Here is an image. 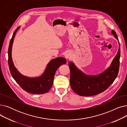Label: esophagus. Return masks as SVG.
Here are the masks:
<instances>
[{
  "mask_svg": "<svg viewBox=\"0 0 127 127\" xmlns=\"http://www.w3.org/2000/svg\"><path fill=\"white\" fill-rule=\"evenodd\" d=\"M65 58H66V59H71V58H72V55H71V53H70V52H67L65 54Z\"/></svg>",
  "mask_w": 127,
  "mask_h": 127,
  "instance_id": "obj_1",
  "label": "esophagus"
}]
</instances>
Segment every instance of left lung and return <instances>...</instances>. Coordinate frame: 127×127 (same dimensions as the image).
<instances>
[{
  "label": "left lung",
  "instance_id": "1",
  "mask_svg": "<svg viewBox=\"0 0 127 127\" xmlns=\"http://www.w3.org/2000/svg\"><path fill=\"white\" fill-rule=\"evenodd\" d=\"M112 33L118 40V38L114 30ZM121 48L119 47L117 55L111 66L101 74L96 76L85 75L79 70L72 62L68 63L70 71V84L75 93L80 96H94L103 92L114 81L116 78L119 68V59Z\"/></svg>",
  "mask_w": 127,
  "mask_h": 127
}]
</instances>
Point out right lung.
Returning <instances> with one entry per match:
<instances>
[{
    "mask_svg": "<svg viewBox=\"0 0 127 127\" xmlns=\"http://www.w3.org/2000/svg\"><path fill=\"white\" fill-rule=\"evenodd\" d=\"M20 27L15 30L10 40L8 49V64L11 74L21 87L27 92L34 94H43L51 88L55 73L60 66L65 64L66 60L63 58L53 59L49 62L44 74L38 77L30 78L21 74L15 68L12 61L11 51L13 39Z\"/></svg>",
    "mask_w": 127,
    "mask_h": 127,
    "instance_id": "obj_1",
    "label": "right lung"
}]
</instances>
